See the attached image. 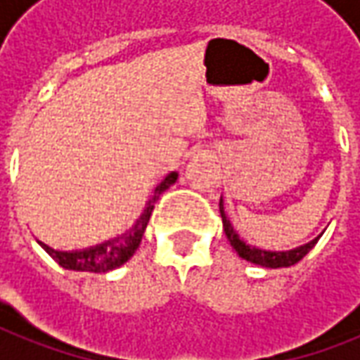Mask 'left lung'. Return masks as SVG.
<instances>
[{
    "mask_svg": "<svg viewBox=\"0 0 360 360\" xmlns=\"http://www.w3.org/2000/svg\"><path fill=\"white\" fill-rule=\"evenodd\" d=\"M219 209H221L224 234H226V238H229V242L232 244V248L238 252V256H240V258H244V260H248V262L252 264L264 266V268H288V266H293V264L300 262L303 256L311 250L315 244H317V240H319V236H317V238H314L311 242H307V244H303V246H300V248H293V250H285V252L260 250V248H254V246H250V244H246V242L242 240L240 236L236 234L234 226H232L231 221H229V219H226V214H224L222 199L221 202H219Z\"/></svg>",
    "mask_w": 360,
    "mask_h": 360,
    "instance_id": "1",
    "label": "left lung"
}]
</instances>
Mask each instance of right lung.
<instances>
[{"label": "right lung", "mask_w": 360, "mask_h": 360, "mask_svg": "<svg viewBox=\"0 0 360 360\" xmlns=\"http://www.w3.org/2000/svg\"><path fill=\"white\" fill-rule=\"evenodd\" d=\"M177 181V173L173 171L169 173L165 179L161 181L160 185L155 187L151 199H149L148 207L143 214L139 217V221L131 226V231L126 232L124 236H118L114 240L104 242V244H98V246H92V248H86V250H75V252H60L53 250L51 246H46L43 242H39L43 248L46 250V254L58 262V266L67 268V270H77V272H110V270H116L124 262H128L129 258L134 256V252L138 250L139 242H141V236L146 232V226H148L149 217H151V211L155 207V202L160 199V195L165 189H169L171 185Z\"/></svg>", "instance_id": "right-lung-1"}]
</instances>
